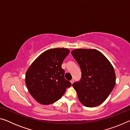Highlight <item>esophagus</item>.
Returning a JSON list of instances; mask_svg holds the SVG:
<instances>
[{"label":"esophagus","mask_w":130,"mask_h":130,"mask_svg":"<svg viewBox=\"0 0 130 130\" xmlns=\"http://www.w3.org/2000/svg\"><path fill=\"white\" fill-rule=\"evenodd\" d=\"M74 82V80H73V79H72V80L71 81H70V83H72V84H73Z\"/></svg>","instance_id":"1"}]
</instances>
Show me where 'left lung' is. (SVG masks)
<instances>
[{
  "mask_svg": "<svg viewBox=\"0 0 130 130\" xmlns=\"http://www.w3.org/2000/svg\"><path fill=\"white\" fill-rule=\"evenodd\" d=\"M71 53L81 71L80 80L72 85L78 100L85 107L98 106L115 87L116 76L112 65L96 49H76Z\"/></svg>",
  "mask_w": 130,
  "mask_h": 130,
  "instance_id": "8db88e82",
  "label": "left lung"
}]
</instances>
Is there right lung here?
<instances>
[{
    "label": "right lung",
    "mask_w": 130,
    "mask_h": 130,
    "mask_svg": "<svg viewBox=\"0 0 130 130\" xmlns=\"http://www.w3.org/2000/svg\"><path fill=\"white\" fill-rule=\"evenodd\" d=\"M69 52L66 48L47 50L27 69L26 86L32 98L40 104L48 105L57 102L71 86V83L65 78V70L61 67Z\"/></svg>",
    "instance_id": "obj_1"
}]
</instances>
